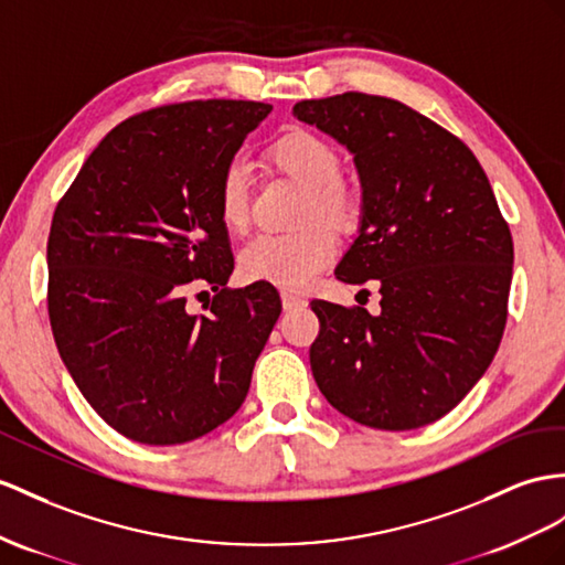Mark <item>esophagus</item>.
<instances>
[{
  "label": "esophagus",
  "instance_id": "obj_1",
  "mask_svg": "<svg viewBox=\"0 0 565 565\" xmlns=\"http://www.w3.org/2000/svg\"><path fill=\"white\" fill-rule=\"evenodd\" d=\"M281 302H284V310H294V308H302L306 306V298L302 296H296L291 291H281Z\"/></svg>",
  "mask_w": 565,
  "mask_h": 565
}]
</instances>
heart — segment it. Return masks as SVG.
I'll return each mask as SVG.
<instances>
[{"label":"heart","instance_id":"b5f03b06","mask_svg":"<svg viewBox=\"0 0 565 565\" xmlns=\"http://www.w3.org/2000/svg\"><path fill=\"white\" fill-rule=\"evenodd\" d=\"M271 164L306 185L302 220L351 226L360 214V193L341 177L334 142L310 131H291L269 148ZM216 210L228 231H243L250 216V169L243 157H231L216 179ZM337 255V236L322 222L291 234H259L241 250V274L250 281L281 288H306Z\"/></svg>","mask_w":565,"mask_h":565}]
</instances>
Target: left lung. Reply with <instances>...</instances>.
<instances>
[{
    "label": "left lung",
    "mask_w": 565,
    "mask_h": 565,
    "mask_svg": "<svg viewBox=\"0 0 565 565\" xmlns=\"http://www.w3.org/2000/svg\"><path fill=\"white\" fill-rule=\"evenodd\" d=\"M294 117L353 152L360 236L337 267L380 281L382 312L310 306L312 377L351 420L388 431L451 413L494 360L509 315L513 238L484 169L446 128L396 99H302Z\"/></svg>",
    "instance_id": "8db88e82"
}]
</instances>
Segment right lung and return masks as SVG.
Returning <instances> with one entry per match:
<instances>
[{"instance_id":"add662e5","label":"right lung","mask_w":565,"mask_h":565,"mask_svg":"<svg viewBox=\"0 0 565 565\" xmlns=\"http://www.w3.org/2000/svg\"><path fill=\"white\" fill-rule=\"evenodd\" d=\"M269 111L195 99L134 114L99 140L54 210L56 349L85 401L128 439L205 437L248 394L281 300L265 281L226 286L234 255L216 179ZM198 285L215 291L205 316L186 310Z\"/></svg>"}]
</instances>
